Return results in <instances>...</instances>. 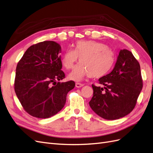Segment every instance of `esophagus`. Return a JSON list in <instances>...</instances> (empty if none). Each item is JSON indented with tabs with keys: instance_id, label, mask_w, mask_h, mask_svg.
<instances>
[{
	"instance_id": "1",
	"label": "esophagus",
	"mask_w": 153,
	"mask_h": 153,
	"mask_svg": "<svg viewBox=\"0 0 153 153\" xmlns=\"http://www.w3.org/2000/svg\"><path fill=\"white\" fill-rule=\"evenodd\" d=\"M75 86H76V87H77V88H80V87H82L84 86V84H80V83H76V84H75Z\"/></svg>"
}]
</instances>
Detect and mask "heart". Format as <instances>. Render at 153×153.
Instances as JSON below:
<instances>
[{
  "label": "heart",
  "instance_id": "b5f03b06",
  "mask_svg": "<svg viewBox=\"0 0 153 153\" xmlns=\"http://www.w3.org/2000/svg\"><path fill=\"white\" fill-rule=\"evenodd\" d=\"M73 47V50H66L61 59L62 66L69 70L79 58L80 63L69 74V79L80 81L87 75L94 78L103 77L113 66L114 52L102 43L93 40L78 41Z\"/></svg>",
  "mask_w": 153,
  "mask_h": 153
}]
</instances>
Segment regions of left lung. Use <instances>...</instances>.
I'll list each match as a JSON object with an SVG mask.
<instances>
[{
    "label": "left lung",
    "mask_w": 153,
    "mask_h": 153,
    "mask_svg": "<svg viewBox=\"0 0 153 153\" xmlns=\"http://www.w3.org/2000/svg\"><path fill=\"white\" fill-rule=\"evenodd\" d=\"M103 87L92 84V110L107 120L122 118L135 108L142 89L140 66L132 53L121 50L113 70L99 79Z\"/></svg>",
    "instance_id": "8db88e82"
}]
</instances>
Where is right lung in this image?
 <instances>
[{
    "label": "right lung",
    "mask_w": 153,
    "mask_h": 153,
    "mask_svg": "<svg viewBox=\"0 0 153 153\" xmlns=\"http://www.w3.org/2000/svg\"><path fill=\"white\" fill-rule=\"evenodd\" d=\"M61 53L59 44L45 41L30 47L17 64L15 91L32 116L46 119L57 114L66 103L68 92L75 87L72 80L59 82L65 77Z\"/></svg>",
    "instance_id": "obj_1"
}]
</instances>
